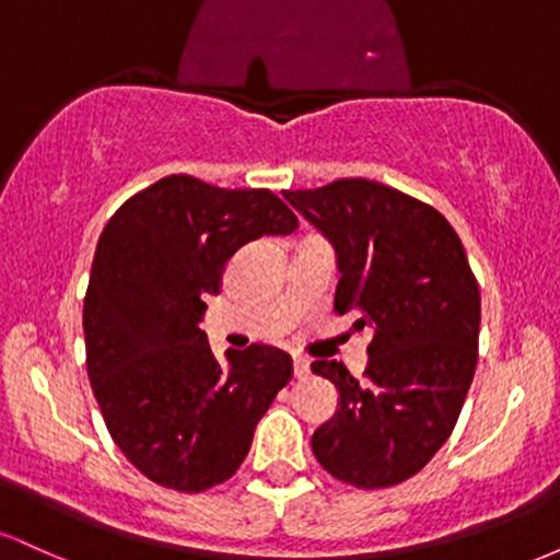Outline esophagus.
Wrapping results in <instances>:
<instances>
[{"mask_svg":"<svg viewBox=\"0 0 560 560\" xmlns=\"http://www.w3.org/2000/svg\"><path fill=\"white\" fill-rule=\"evenodd\" d=\"M294 376H298V378L311 376V361H307V358L294 355Z\"/></svg>","mask_w":560,"mask_h":560,"instance_id":"34e87169","label":"esophagus"}]
</instances>
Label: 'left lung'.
<instances>
[{
	"label": "left lung",
	"instance_id": "1",
	"mask_svg": "<svg viewBox=\"0 0 560 560\" xmlns=\"http://www.w3.org/2000/svg\"><path fill=\"white\" fill-rule=\"evenodd\" d=\"M284 199L331 242L334 311L371 331L361 378L337 361L313 363L339 392L313 455L361 490L400 485L445 445L477 371L481 298L464 244L432 205L369 178Z\"/></svg>",
	"mask_w": 560,
	"mask_h": 560
}]
</instances>
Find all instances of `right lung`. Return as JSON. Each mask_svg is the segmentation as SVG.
Returning a JSON list of instances; mask_svg holds the SVG:
<instances>
[{
    "label": "right lung",
    "instance_id": "add662e5",
    "mask_svg": "<svg viewBox=\"0 0 560 560\" xmlns=\"http://www.w3.org/2000/svg\"><path fill=\"white\" fill-rule=\"evenodd\" d=\"M294 229L273 191L165 176L102 231L83 300L89 382L115 445L155 485L202 492L234 477L292 378V358L271 345L221 363L199 320L236 249Z\"/></svg>",
    "mask_w": 560,
    "mask_h": 560
}]
</instances>
